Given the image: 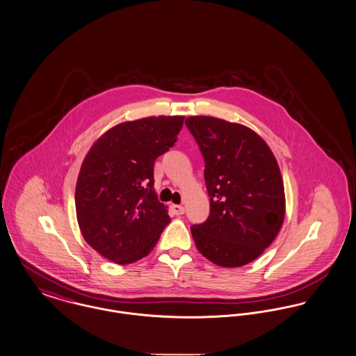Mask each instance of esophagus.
<instances>
[{"label":"esophagus","instance_id":"obj_1","mask_svg":"<svg viewBox=\"0 0 356 356\" xmlns=\"http://www.w3.org/2000/svg\"><path fill=\"white\" fill-rule=\"evenodd\" d=\"M170 210H172V213L173 214H176V216H181V214H184V206H181V204H170Z\"/></svg>","mask_w":356,"mask_h":356}]
</instances>
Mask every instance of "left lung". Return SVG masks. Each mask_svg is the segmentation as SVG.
<instances>
[{"label":"left lung","mask_w":356,"mask_h":356,"mask_svg":"<svg viewBox=\"0 0 356 356\" xmlns=\"http://www.w3.org/2000/svg\"><path fill=\"white\" fill-rule=\"evenodd\" d=\"M186 124L204 159L210 216L191 227L197 251L222 268L257 259L276 238L285 193L276 157L251 128L211 116Z\"/></svg>","instance_id":"8db88e82"}]
</instances>
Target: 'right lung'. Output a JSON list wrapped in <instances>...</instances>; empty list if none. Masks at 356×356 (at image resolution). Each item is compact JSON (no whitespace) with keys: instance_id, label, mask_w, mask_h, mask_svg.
Here are the masks:
<instances>
[{"instance_id":"right-lung-1","label":"right lung","mask_w":356,"mask_h":356,"mask_svg":"<svg viewBox=\"0 0 356 356\" xmlns=\"http://www.w3.org/2000/svg\"><path fill=\"white\" fill-rule=\"evenodd\" d=\"M184 116L124 121L104 132L81 162L75 190L83 238L104 258L128 265L149 255L169 224L154 191V161L169 150Z\"/></svg>"}]
</instances>
